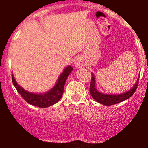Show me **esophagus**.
Here are the masks:
<instances>
[{
    "label": "esophagus",
    "mask_w": 148,
    "mask_h": 148,
    "mask_svg": "<svg viewBox=\"0 0 148 148\" xmlns=\"http://www.w3.org/2000/svg\"><path fill=\"white\" fill-rule=\"evenodd\" d=\"M74 66L76 67H77V68L82 67V66L84 64V61L83 58H81V57H77V58L74 60Z\"/></svg>",
    "instance_id": "1"
}]
</instances>
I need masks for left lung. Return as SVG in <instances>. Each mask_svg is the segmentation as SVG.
I'll list each match as a JSON object with an SVG mask.
<instances>
[{
    "label": "left lung",
    "instance_id": "obj_1",
    "mask_svg": "<svg viewBox=\"0 0 148 148\" xmlns=\"http://www.w3.org/2000/svg\"><path fill=\"white\" fill-rule=\"evenodd\" d=\"M91 81L90 84V93L92 97L95 101L104 105H113L116 104L120 102L125 101L129 97H131L135 92L136 89L138 85V80L135 83V84L131 88L130 90H127V92L123 93V94H119V95H108V94H103V93L99 92L96 88V81H95V74L91 73Z\"/></svg>",
    "mask_w": 148,
    "mask_h": 148
}]
</instances>
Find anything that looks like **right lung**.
Listing matches in <instances>:
<instances>
[{"label": "right lung", "instance_id": "add662e5", "mask_svg": "<svg viewBox=\"0 0 148 148\" xmlns=\"http://www.w3.org/2000/svg\"><path fill=\"white\" fill-rule=\"evenodd\" d=\"M72 71H73V67L70 65L65 67L64 71L58 77L55 85L51 90L43 94H34L25 90L17 83L13 74L12 81L15 88L17 89V92L19 93L21 96L27 103L39 108H47L60 101L64 93V88L66 80Z\"/></svg>", "mask_w": 148, "mask_h": 148}]
</instances>
